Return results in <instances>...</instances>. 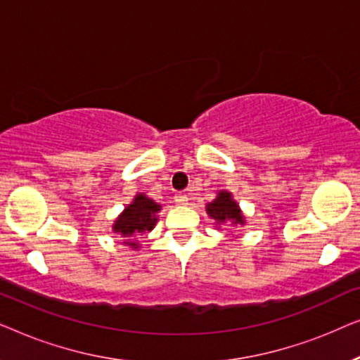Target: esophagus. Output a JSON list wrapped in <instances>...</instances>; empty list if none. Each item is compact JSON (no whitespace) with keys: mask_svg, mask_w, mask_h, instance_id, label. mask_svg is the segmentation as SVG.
<instances>
[{"mask_svg":"<svg viewBox=\"0 0 360 360\" xmlns=\"http://www.w3.org/2000/svg\"><path fill=\"white\" fill-rule=\"evenodd\" d=\"M175 201L179 205H186V203H188V196L184 195V193H180V195L175 196Z\"/></svg>","mask_w":360,"mask_h":360,"instance_id":"esophagus-1","label":"esophagus"}]
</instances>
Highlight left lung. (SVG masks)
Instances as JSON below:
<instances>
[{
  "label": "left lung",
  "mask_w": 360,
  "mask_h": 360,
  "mask_svg": "<svg viewBox=\"0 0 360 360\" xmlns=\"http://www.w3.org/2000/svg\"><path fill=\"white\" fill-rule=\"evenodd\" d=\"M206 213L216 219V224H244V216L240 213L239 205L233 200V195L229 191L221 190L218 196L206 205Z\"/></svg>",
  "instance_id": "left-lung-1"
}]
</instances>
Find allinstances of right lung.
I'll return each instance as SVG.
<instances>
[{
    "mask_svg": "<svg viewBox=\"0 0 360 360\" xmlns=\"http://www.w3.org/2000/svg\"><path fill=\"white\" fill-rule=\"evenodd\" d=\"M159 211L160 205H157L154 200L147 198L144 193H137L132 203L127 205L124 211L116 218L115 224H112V231L121 234L122 238H129L126 239L124 244L131 245L132 249H137L139 244L134 239L146 234L147 231L154 229Z\"/></svg>",
    "mask_w": 360,
    "mask_h": 360,
    "instance_id": "obj_1",
    "label": "right lung"
}]
</instances>
